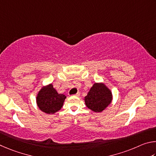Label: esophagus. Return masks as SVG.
<instances>
[{"label":"esophagus","instance_id":"34e87169","mask_svg":"<svg viewBox=\"0 0 156 156\" xmlns=\"http://www.w3.org/2000/svg\"><path fill=\"white\" fill-rule=\"evenodd\" d=\"M73 96H75V97H80V92H77V93H76L75 94H73Z\"/></svg>","mask_w":156,"mask_h":156}]
</instances>
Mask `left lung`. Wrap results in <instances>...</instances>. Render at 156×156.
Listing matches in <instances>:
<instances>
[{
  "label": "left lung",
  "mask_w": 156,
  "mask_h": 156,
  "mask_svg": "<svg viewBox=\"0 0 156 156\" xmlns=\"http://www.w3.org/2000/svg\"><path fill=\"white\" fill-rule=\"evenodd\" d=\"M112 94L103 83H95L85 97L86 105L94 112H101L110 104Z\"/></svg>",
  "instance_id": "left-lung-1"
}]
</instances>
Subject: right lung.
Masks as SVG:
<instances>
[{
    "label": "right lung",
    "mask_w": 156,
    "mask_h": 156,
    "mask_svg": "<svg viewBox=\"0 0 156 156\" xmlns=\"http://www.w3.org/2000/svg\"><path fill=\"white\" fill-rule=\"evenodd\" d=\"M66 97L59 94L53 88V84L44 86L38 92L36 102L40 110L48 114H53L62 108Z\"/></svg>",
    "instance_id": "right-lung-1"
}]
</instances>
